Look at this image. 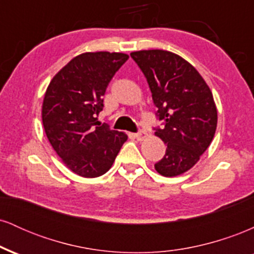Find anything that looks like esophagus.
<instances>
[{
  "instance_id": "1",
  "label": "esophagus",
  "mask_w": 254,
  "mask_h": 254,
  "mask_svg": "<svg viewBox=\"0 0 254 254\" xmlns=\"http://www.w3.org/2000/svg\"><path fill=\"white\" fill-rule=\"evenodd\" d=\"M145 137H147V132H144V131H139V132L135 133V138L137 141H143Z\"/></svg>"
}]
</instances>
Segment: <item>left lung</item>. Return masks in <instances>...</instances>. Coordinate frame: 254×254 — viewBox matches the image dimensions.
Segmentation results:
<instances>
[{
	"instance_id": "1",
	"label": "left lung",
	"mask_w": 254,
	"mask_h": 254,
	"mask_svg": "<svg viewBox=\"0 0 254 254\" xmlns=\"http://www.w3.org/2000/svg\"><path fill=\"white\" fill-rule=\"evenodd\" d=\"M138 64L157 107L164 129L155 136L167 145L155 170L177 177L197 164L208 149L217 127V109L209 86L197 69L179 55L165 50L131 52Z\"/></svg>"
}]
</instances>
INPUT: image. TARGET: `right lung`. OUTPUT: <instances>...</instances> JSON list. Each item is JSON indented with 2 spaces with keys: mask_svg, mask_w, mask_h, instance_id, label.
<instances>
[{
  "mask_svg": "<svg viewBox=\"0 0 254 254\" xmlns=\"http://www.w3.org/2000/svg\"><path fill=\"white\" fill-rule=\"evenodd\" d=\"M122 52H84L52 77L42 106L49 142L71 172L103 176L112 167L127 135L98 121L103 97L116 71L127 62Z\"/></svg>",
  "mask_w": 254,
  "mask_h": 254,
  "instance_id": "obj_1",
  "label": "right lung"
}]
</instances>
